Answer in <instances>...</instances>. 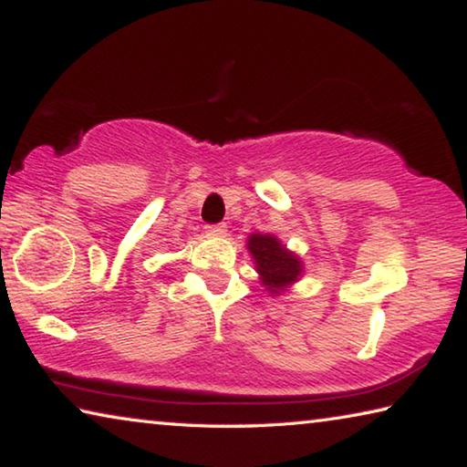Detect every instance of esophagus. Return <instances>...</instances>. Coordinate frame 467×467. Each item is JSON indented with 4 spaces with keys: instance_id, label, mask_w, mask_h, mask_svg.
Listing matches in <instances>:
<instances>
[{
    "instance_id": "1",
    "label": "esophagus",
    "mask_w": 467,
    "mask_h": 467,
    "mask_svg": "<svg viewBox=\"0 0 467 467\" xmlns=\"http://www.w3.org/2000/svg\"><path fill=\"white\" fill-rule=\"evenodd\" d=\"M205 228H208L210 234H216V236L226 234V224H208Z\"/></svg>"
}]
</instances>
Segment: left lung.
Wrapping results in <instances>:
<instances>
[{
    "label": "left lung",
    "instance_id": "obj_1",
    "mask_svg": "<svg viewBox=\"0 0 467 467\" xmlns=\"http://www.w3.org/2000/svg\"><path fill=\"white\" fill-rule=\"evenodd\" d=\"M255 270L272 295H280L303 275V262L274 234H251L247 239Z\"/></svg>",
    "mask_w": 467,
    "mask_h": 467
}]
</instances>
